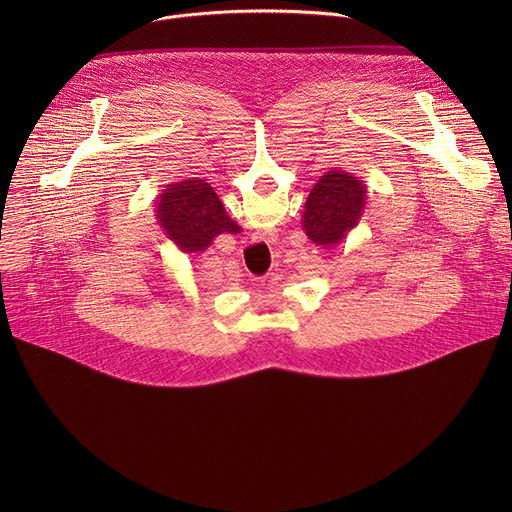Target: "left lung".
Listing matches in <instances>:
<instances>
[{
    "label": "left lung",
    "instance_id": "left-lung-1",
    "mask_svg": "<svg viewBox=\"0 0 512 512\" xmlns=\"http://www.w3.org/2000/svg\"><path fill=\"white\" fill-rule=\"evenodd\" d=\"M367 184L344 170L326 172L308 194L302 229L318 247H336L360 223Z\"/></svg>",
    "mask_w": 512,
    "mask_h": 512
}]
</instances>
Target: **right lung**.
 Instances as JSON below:
<instances>
[{
	"instance_id": "add662e5",
	"label": "right lung",
	"mask_w": 512,
	"mask_h": 512,
	"mask_svg": "<svg viewBox=\"0 0 512 512\" xmlns=\"http://www.w3.org/2000/svg\"><path fill=\"white\" fill-rule=\"evenodd\" d=\"M156 218L164 235L188 255L206 251L218 235L241 233L214 188L200 178L168 184L158 196Z\"/></svg>"
}]
</instances>
